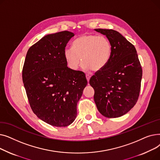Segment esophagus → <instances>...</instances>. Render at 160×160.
I'll use <instances>...</instances> for the list:
<instances>
[{"label": "esophagus", "instance_id": "esophagus-1", "mask_svg": "<svg viewBox=\"0 0 160 160\" xmlns=\"http://www.w3.org/2000/svg\"><path fill=\"white\" fill-rule=\"evenodd\" d=\"M86 78H87V80H88V82H89V79H90V78H91V74H86Z\"/></svg>", "mask_w": 160, "mask_h": 160}]
</instances>
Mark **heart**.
I'll return each instance as SVG.
<instances>
[{"label": "heart", "instance_id": "b5f03b06", "mask_svg": "<svg viewBox=\"0 0 160 160\" xmlns=\"http://www.w3.org/2000/svg\"><path fill=\"white\" fill-rule=\"evenodd\" d=\"M112 46L105 36L96 34H83L76 39L72 47L64 50L65 61L73 71L77 70L82 60V68L95 72L101 71L110 60Z\"/></svg>", "mask_w": 160, "mask_h": 160}]
</instances>
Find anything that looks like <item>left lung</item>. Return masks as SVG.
Returning a JSON list of instances; mask_svg holds the SVG:
<instances>
[{
  "mask_svg": "<svg viewBox=\"0 0 160 160\" xmlns=\"http://www.w3.org/2000/svg\"><path fill=\"white\" fill-rule=\"evenodd\" d=\"M105 35L112 46L110 60L89 80L95 90L94 100L99 112L108 118L128 113L136 104L141 89L142 68L136 49L114 30L95 29Z\"/></svg>",
  "mask_w": 160,
  "mask_h": 160,
  "instance_id": "left-lung-1",
  "label": "left lung"
}]
</instances>
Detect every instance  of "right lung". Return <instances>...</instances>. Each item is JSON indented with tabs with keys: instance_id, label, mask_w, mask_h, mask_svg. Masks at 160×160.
I'll return each instance as SVG.
<instances>
[{
	"instance_id": "right-lung-1",
	"label": "right lung",
	"mask_w": 160,
	"mask_h": 160,
	"mask_svg": "<svg viewBox=\"0 0 160 160\" xmlns=\"http://www.w3.org/2000/svg\"><path fill=\"white\" fill-rule=\"evenodd\" d=\"M74 33L63 31L42 38L28 49L22 81L33 112L57 127L69 126L88 84L86 75L67 67L64 50Z\"/></svg>"
}]
</instances>
